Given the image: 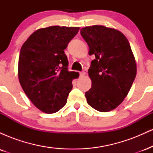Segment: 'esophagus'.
<instances>
[{
  "mask_svg": "<svg viewBox=\"0 0 153 153\" xmlns=\"http://www.w3.org/2000/svg\"><path fill=\"white\" fill-rule=\"evenodd\" d=\"M86 73H87V72H86V71H85H85L80 72V76H84V75L86 74Z\"/></svg>",
  "mask_w": 153,
  "mask_h": 153,
  "instance_id": "34e87169",
  "label": "esophagus"
}]
</instances>
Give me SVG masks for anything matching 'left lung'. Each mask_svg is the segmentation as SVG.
Wrapping results in <instances>:
<instances>
[{
  "instance_id": "obj_1",
  "label": "left lung",
  "mask_w": 153,
  "mask_h": 153,
  "mask_svg": "<svg viewBox=\"0 0 153 153\" xmlns=\"http://www.w3.org/2000/svg\"><path fill=\"white\" fill-rule=\"evenodd\" d=\"M80 34L89 54L95 55L88 69L92 85L85 94L87 103L99 111H110L122 103L136 77L130 45L121 31L104 26H86Z\"/></svg>"
}]
</instances>
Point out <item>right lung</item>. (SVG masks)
Masks as SVG:
<instances>
[{"label": "right lung", "instance_id": "add662e5", "mask_svg": "<svg viewBox=\"0 0 153 153\" xmlns=\"http://www.w3.org/2000/svg\"><path fill=\"white\" fill-rule=\"evenodd\" d=\"M79 27L54 26L35 31L22 45L18 75L23 90L36 108L47 114L60 110L78 73L68 71L64 50Z\"/></svg>", "mask_w": 153, "mask_h": 153}]
</instances>
